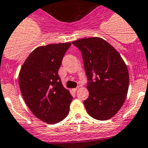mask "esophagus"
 Listing matches in <instances>:
<instances>
[{
    "instance_id": "34e87169",
    "label": "esophagus",
    "mask_w": 148,
    "mask_h": 148,
    "mask_svg": "<svg viewBox=\"0 0 148 148\" xmlns=\"http://www.w3.org/2000/svg\"><path fill=\"white\" fill-rule=\"evenodd\" d=\"M78 89H79V86H77V87H76V88H73V89H72V92H74H74H76Z\"/></svg>"
}]
</instances>
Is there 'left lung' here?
Segmentation results:
<instances>
[{
  "instance_id": "obj_1",
  "label": "left lung",
  "mask_w": 148,
  "mask_h": 148,
  "mask_svg": "<svg viewBox=\"0 0 148 148\" xmlns=\"http://www.w3.org/2000/svg\"><path fill=\"white\" fill-rule=\"evenodd\" d=\"M82 52L85 71L90 82L89 97L84 104L95 119L108 120L123 105L128 93L129 74L121 55L99 37L72 42Z\"/></svg>"
}]
</instances>
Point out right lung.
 <instances>
[{"mask_svg":"<svg viewBox=\"0 0 148 148\" xmlns=\"http://www.w3.org/2000/svg\"><path fill=\"white\" fill-rule=\"evenodd\" d=\"M71 43L37 47L26 58L19 73L20 89L36 117L55 124L68 116L73 97L58 74L62 58Z\"/></svg>","mask_w":148,"mask_h":148,"instance_id":"obj_1","label":"right lung"}]
</instances>
